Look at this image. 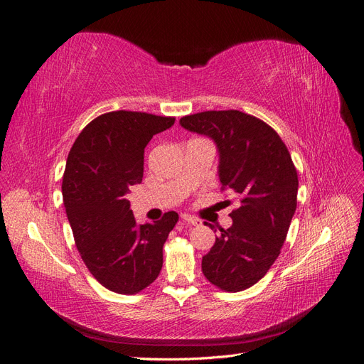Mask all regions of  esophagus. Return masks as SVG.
<instances>
[{
    "label": "esophagus",
    "instance_id": "obj_1",
    "mask_svg": "<svg viewBox=\"0 0 364 364\" xmlns=\"http://www.w3.org/2000/svg\"><path fill=\"white\" fill-rule=\"evenodd\" d=\"M182 222L188 223V225H193V226H199V225H202V222H200L199 218L191 217V215H182Z\"/></svg>",
    "mask_w": 364,
    "mask_h": 364
}]
</instances>
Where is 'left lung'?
<instances>
[{
  "instance_id": "left-lung-1",
  "label": "left lung",
  "mask_w": 364,
  "mask_h": 364,
  "mask_svg": "<svg viewBox=\"0 0 364 364\" xmlns=\"http://www.w3.org/2000/svg\"><path fill=\"white\" fill-rule=\"evenodd\" d=\"M179 124L214 141L222 188L240 196L232 226L220 230L202 272L222 290L249 289L278 258L296 211L299 182L290 153L269 124L240 111L186 115Z\"/></svg>"
}]
</instances>
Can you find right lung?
Returning a JSON list of instances; mask_svg holds the SVG:
<instances>
[{"label":"right lung","instance_id":"right-lung-1","mask_svg":"<svg viewBox=\"0 0 364 364\" xmlns=\"http://www.w3.org/2000/svg\"><path fill=\"white\" fill-rule=\"evenodd\" d=\"M173 124L171 117L107 112L70 150L62 196L75 246L92 277L119 294H135L158 278L164 243L179 220L170 211L159 222L138 225L126 199L142 181L149 141Z\"/></svg>","mask_w":364,"mask_h":364}]
</instances>
